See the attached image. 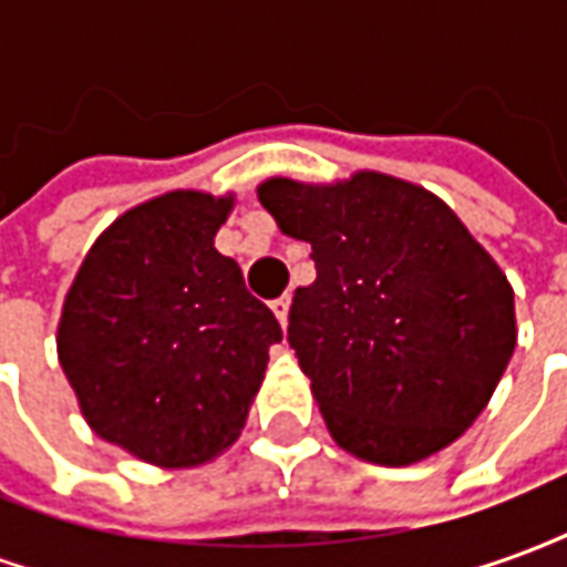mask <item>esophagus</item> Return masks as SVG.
Returning <instances> with one entry per match:
<instances>
[{
  "label": "esophagus",
  "instance_id": "34e87169",
  "mask_svg": "<svg viewBox=\"0 0 567 567\" xmlns=\"http://www.w3.org/2000/svg\"><path fill=\"white\" fill-rule=\"evenodd\" d=\"M270 307H272V312H276V319H279V324H282V328H285V324H288V307H291V297H288V295L276 297Z\"/></svg>",
  "mask_w": 567,
  "mask_h": 567
}]
</instances>
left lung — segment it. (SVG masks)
I'll return each mask as SVG.
<instances>
[{"instance_id": "left-lung-1", "label": "left lung", "mask_w": 567, "mask_h": 567, "mask_svg": "<svg viewBox=\"0 0 567 567\" xmlns=\"http://www.w3.org/2000/svg\"><path fill=\"white\" fill-rule=\"evenodd\" d=\"M258 199L312 246L288 343L331 437L373 464L422 462L483 413L516 346L513 288L458 215L394 175L267 178Z\"/></svg>"}]
</instances>
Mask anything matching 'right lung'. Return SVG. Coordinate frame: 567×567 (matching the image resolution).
I'll return each mask as SVG.
<instances>
[{
	"label": "right lung",
	"mask_w": 567,
	"mask_h": 567,
	"mask_svg": "<svg viewBox=\"0 0 567 567\" xmlns=\"http://www.w3.org/2000/svg\"><path fill=\"white\" fill-rule=\"evenodd\" d=\"M234 197L173 190L124 212L69 288L56 355L87 425L157 467H197L246 425L282 328L215 234Z\"/></svg>",
	"instance_id": "obj_1"
}]
</instances>
